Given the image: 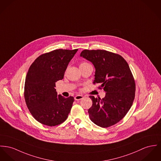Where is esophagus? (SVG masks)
<instances>
[{
	"label": "esophagus",
	"instance_id": "34e87169",
	"mask_svg": "<svg viewBox=\"0 0 161 161\" xmlns=\"http://www.w3.org/2000/svg\"><path fill=\"white\" fill-rule=\"evenodd\" d=\"M83 98V96H81V95H76L75 97V100H80L81 99H82Z\"/></svg>",
	"mask_w": 161,
	"mask_h": 161
}]
</instances>
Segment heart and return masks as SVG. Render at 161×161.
<instances>
[{
  "mask_svg": "<svg viewBox=\"0 0 161 161\" xmlns=\"http://www.w3.org/2000/svg\"><path fill=\"white\" fill-rule=\"evenodd\" d=\"M87 64H89V63H87V62H81V63L80 64V67H81V66H83V65H87Z\"/></svg>",
  "mask_w": 161,
  "mask_h": 161,
  "instance_id": "obj_1",
  "label": "heart"
}]
</instances>
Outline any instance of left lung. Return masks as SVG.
I'll use <instances>...</instances> for the list:
<instances>
[{
  "instance_id": "8db88e82",
  "label": "left lung",
  "mask_w": 161,
  "mask_h": 161,
  "mask_svg": "<svg viewBox=\"0 0 161 161\" xmlns=\"http://www.w3.org/2000/svg\"><path fill=\"white\" fill-rule=\"evenodd\" d=\"M80 56L92 62L95 68L94 84L106 94L102 99L89 97L92 105L88 110L94 124L108 127L121 121L130 110L136 94V83L129 66L119 54L106 50H83Z\"/></svg>"
}]
</instances>
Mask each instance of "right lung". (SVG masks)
Returning <instances> with one entry per match:
<instances>
[{"mask_svg": "<svg viewBox=\"0 0 161 161\" xmlns=\"http://www.w3.org/2000/svg\"><path fill=\"white\" fill-rule=\"evenodd\" d=\"M78 49H58L39 56L30 66L25 77V101L32 116L41 124L55 126L64 122L74 98L58 95L56 82L65 71Z\"/></svg>", "mask_w": 161, "mask_h": 161, "instance_id": "add662e5", "label": "right lung"}]
</instances>
